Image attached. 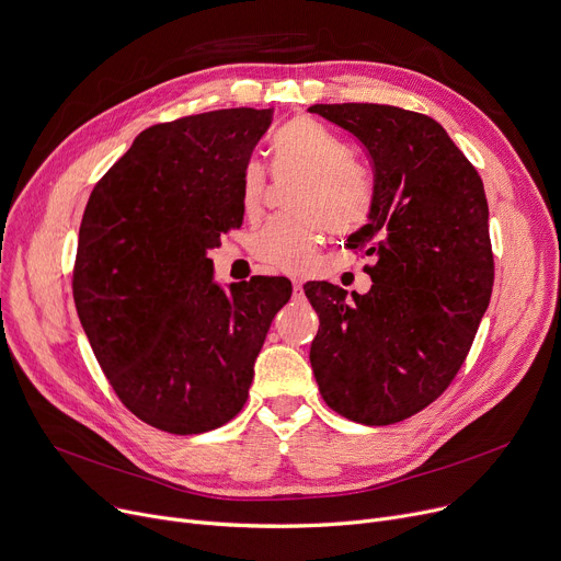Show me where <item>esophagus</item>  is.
<instances>
[{
	"label": "esophagus",
	"instance_id": "esophagus-1",
	"mask_svg": "<svg viewBox=\"0 0 561 561\" xmlns=\"http://www.w3.org/2000/svg\"><path fill=\"white\" fill-rule=\"evenodd\" d=\"M293 298H296V300L305 298V288H302L300 282H293Z\"/></svg>",
	"mask_w": 561,
	"mask_h": 561
}]
</instances>
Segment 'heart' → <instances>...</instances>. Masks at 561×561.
Masks as SVG:
<instances>
[{
  "mask_svg": "<svg viewBox=\"0 0 561 561\" xmlns=\"http://www.w3.org/2000/svg\"><path fill=\"white\" fill-rule=\"evenodd\" d=\"M275 165L279 172L307 174L298 197L300 218H277L265 225L252 243L263 268L305 275L322 243V227L334 233H352L366 225L373 211V186L352 163L350 147L313 121H293L275 138ZM268 174L261 163L243 172V211L254 218L263 209Z\"/></svg>",
  "mask_w": 561,
  "mask_h": 561,
  "instance_id": "heart-1",
  "label": "heart"
}]
</instances>
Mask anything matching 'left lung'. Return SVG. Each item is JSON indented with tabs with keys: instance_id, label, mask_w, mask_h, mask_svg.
<instances>
[{
	"instance_id": "obj_1",
	"label": "left lung",
	"mask_w": 561,
	"mask_h": 561,
	"mask_svg": "<svg viewBox=\"0 0 561 561\" xmlns=\"http://www.w3.org/2000/svg\"><path fill=\"white\" fill-rule=\"evenodd\" d=\"M373 163L368 225L347 236L373 256L364 296L307 282L320 318L311 368L322 400L364 425L419 414L459 373L493 288L489 204L478 170L430 115L389 104H313Z\"/></svg>"
}]
</instances>
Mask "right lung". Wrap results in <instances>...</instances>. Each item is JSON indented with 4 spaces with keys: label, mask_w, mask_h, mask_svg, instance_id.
Instances as JSON below:
<instances>
[{
    "label": "right lung",
    "mask_w": 561,
    "mask_h": 561,
    "mask_svg": "<svg viewBox=\"0 0 561 561\" xmlns=\"http://www.w3.org/2000/svg\"><path fill=\"white\" fill-rule=\"evenodd\" d=\"M273 108H220L136 136L98 182L72 273L81 328L142 423L202 434L243 409L286 277L214 279L206 256L243 225L241 184Z\"/></svg>",
    "instance_id": "1"
}]
</instances>
